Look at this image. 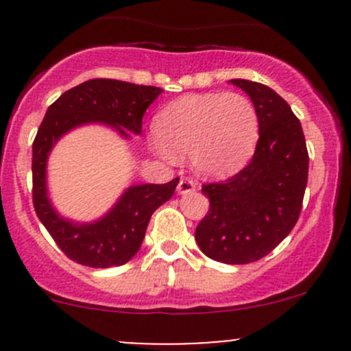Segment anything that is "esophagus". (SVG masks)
<instances>
[{
    "label": "esophagus",
    "mask_w": 351,
    "mask_h": 351,
    "mask_svg": "<svg viewBox=\"0 0 351 351\" xmlns=\"http://www.w3.org/2000/svg\"><path fill=\"white\" fill-rule=\"evenodd\" d=\"M176 190H178L180 195L193 192V190H195V182H193V180H189V178H182L180 180L178 186H176Z\"/></svg>",
    "instance_id": "1"
}]
</instances>
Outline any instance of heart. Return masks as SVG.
<instances>
[{
  "mask_svg": "<svg viewBox=\"0 0 351 351\" xmlns=\"http://www.w3.org/2000/svg\"><path fill=\"white\" fill-rule=\"evenodd\" d=\"M154 149L162 158L189 154L204 176H224L250 159L260 137L253 101L241 93L185 95L154 117Z\"/></svg>",
  "mask_w": 351,
  "mask_h": 351,
  "instance_id": "1",
  "label": "heart"
}]
</instances>
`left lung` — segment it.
<instances>
[{
	"label": "left lung",
	"mask_w": 351,
	"mask_h": 351,
	"mask_svg": "<svg viewBox=\"0 0 351 351\" xmlns=\"http://www.w3.org/2000/svg\"><path fill=\"white\" fill-rule=\"evenodd\" d=\"M250 95L260 119L253 158L226 182L202 185L210 207L195 241L210 260L228 265L258 261L289 236L299 219L309 154L299 119L271 88L231 80Z\"/></svg>",
	"instance_id": "left-lung-1"
}]
</instances>
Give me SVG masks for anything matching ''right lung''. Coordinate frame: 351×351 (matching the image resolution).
<instances>
[{
    "instance_id": "right-lung-1",
    "label": "right lung",
    "mask_w": 351,
    "mask_h": 351,
    "mask_svg": "<svg viewBox=\"0 0 351 351\" xmlns=\"http://www.w3.org/2000/svg\"><path fill=\"white\" fill-rule=\"evenodd\" d=\"M161 88L119 80L84 81L62 93L45 112L32 146V198L38 219L69 260L91 268L120 267L139 251L147 224L159 205L175 193L178 178L165 185L130 186L112 210L90 224L66 221L47 197V158L59 137L84 123H105L122 137L143 132V117Z\"/></svg>"
}]
</instances>
